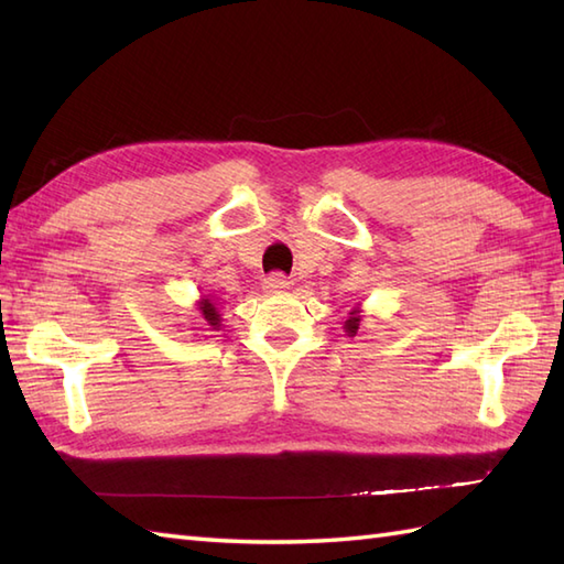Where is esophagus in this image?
<instances>
[{
    "label": "esophagus",
    "instance_id": "esophagus-1",
    "mask_svg": "<svg viewBox=\"0 0 564 564\" xmlns=\"http://www.w3.org/2000/svg\"><path fill=\"white\" fill-rule=\"evenodd\" d=\"M285 289H291V281L285 279L283 273H273L267 281H263V291H269V293H279Z\"/></svg>",
    "mask_w": 564,
    "mask_h": 564
}]
</instances>
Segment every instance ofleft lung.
Listing matches in <instances>:
<instances>
[{
  "label": "left lung",
  "instance_id": "1",
  "mask_svg": "<svg viewBox=\"0 0 564 564\" xmlns=\"http://www.w3.org/2000/svg\"><path fill=\"white\" fill-rule=\"evenodd\" d=\"M358 325H361V307H354L351 313H349V319L344 322V332H346V337H356V332H358Z\"/></svg>",
  "mask_w": 564,
  "mask_h": 564
}]
</instances>
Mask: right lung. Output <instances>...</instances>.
Instances as JSON below:
<instances>
[{"mask_svg": "<svg viewBox=\"0 0 564 564\" xmlns=\"http://www.w3.org/2000/svg\"><path fill=\"white\" fill-rule=\"evenodd\" d=\"M196 313H198V317L196 319H200L198 325L200 327H206V329H210V332H218L223 325V317H220V305H218V301H215L213 295H200L198 297V303H196ZM200 327H194V329H200Z\"/></svg>", "mask_w": 564, "mask_h": 564, "instance_id": "1", "label": "right lung"}]
</instances>
